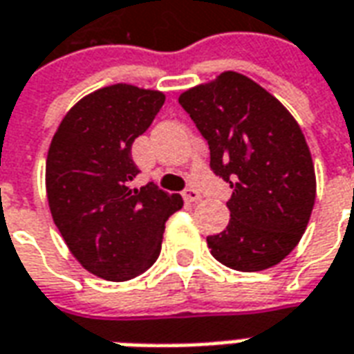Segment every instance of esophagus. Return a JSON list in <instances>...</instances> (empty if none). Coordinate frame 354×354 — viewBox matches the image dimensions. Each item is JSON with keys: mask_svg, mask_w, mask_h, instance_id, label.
<instances>
[{"mask_svg": "<svg viewBox=\"0 0 354 354\" xmlns=\"http://www.w3.org/2000/svg\"><path fill=\"white\" fill-rule=\"evenodd\" d=\"M184 199L187 201V203H199L201 201V193L195 189V187H187L184 192Z\"/></svg>", "mask_w": 354, "mask_h": 354, "instance_id": "obj_1", "label": "esophagus"}]
</instances>
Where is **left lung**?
Masks as SVG:
<instances>
[{
	"mask_svg": "<svg viewBox=\"0 0 354 354\" xmlns=\"http://www.w3.org/2000/svg\"><path fill=\"white\" fill-rule=\"evenodd\" d=\"M178 102L208 142L210 170L233 189L227 227L207 237L210 254L246 273L277 266L305 233L317 193L299 124L237 72L189 88Z\"/></svg>",
	"mask_w": 354,
	"mask_h": 354,
	"instance_id": "1",
	"label": "left lung"
}]
</instances>
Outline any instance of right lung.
<instances>
[{"label": "right lung", "instance_id": "obj_1", "mask_svg": "<svg viewBox=\"0 0 354 354\" xmlns=\"http://www.w3.org/2000/svg\"><path fill=\"white\" fill-rule=\"evenodd\" d=\"M162 104L157 91L104 87L66 113L50 142L45 182L53 220L81 266L106 281H129L153 266L165 222L184 205L153 182L131 187L140 172L132 142Z\"/></svg>", "mask_w": 354, "mask_h": 354}]
</instances>
